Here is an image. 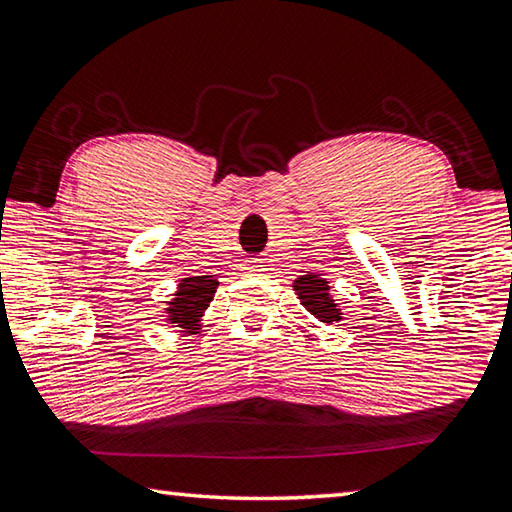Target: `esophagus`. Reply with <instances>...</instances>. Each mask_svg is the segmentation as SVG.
Returning a JSON list of instances; mask_svg holds the SVG:
<instances>
[{
  "label": "esophagus",
  "instance_id": "1",
  "mask_svg": "<svg viewBox=\"0 0 512 512\" xmlns=\"http://www.w3.org/2000/svg\"><path fill=\"white\" fill-rule=\"evenodd\" d=\"M246 271L248 273H262L264 268H262V264H246Z\"/></svg>",
  "mask_w": 512,
  "mask_h": 512
}]
</instances>
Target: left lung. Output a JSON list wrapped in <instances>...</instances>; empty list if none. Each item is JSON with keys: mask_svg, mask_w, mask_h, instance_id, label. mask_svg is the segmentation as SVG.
<instances>
[{"mask_svg": "<svg viewBox=\"0 0 512 512\" xmlns=\"http://www.w3.org/2000/svg\"><path fill=\"white\" fill-rule=\"evenodd\" d=\"M293 291L297 297H300V304L304 309L322 324H336L345 318V313H342L338 302L333 300L329 282L324 280L322 275L306 273V275L295 277Z\"/></svg>", "mask_w": 512, "mask_h": 512, "instance_id": "obj_1", "label": "left lung"}]
</instances>
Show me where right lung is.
Here are the masks:
<instances>
[{
    "mask_svg": "<svg viewBox=\"0 0 512 512\" xmlns=\"http://www.w3.org/2000/svg\"><path fill=\"white\" fill-rule=\"evenodd\" d=\"M219 280L212 275H188L176 284L172 300L165 302L163 318L170 327L179 329L183 336H194L199 333L203 313L215 300Z\"/></svg>",
    "mask_w": 512,
    "mask_h": 512,
    "instance_id": "1",
    "label": "right lung"
}]
</instances>
